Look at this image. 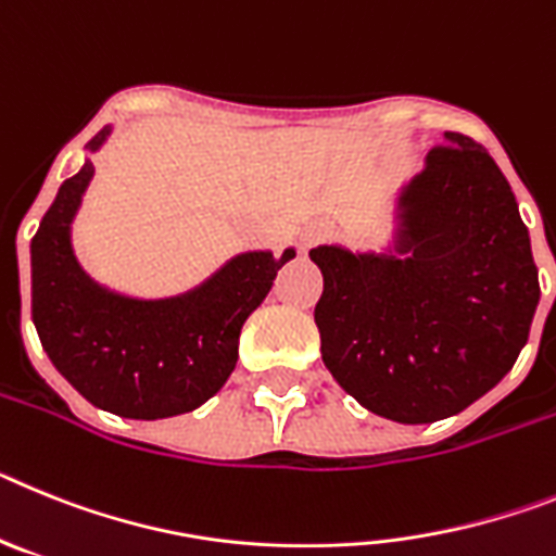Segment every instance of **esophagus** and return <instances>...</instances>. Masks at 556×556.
<instances>
[{
	"label": "esophagus",
	"instance_id": "obj_1",
	"mask_svg": "<svg viewBox=\"0 0 556 556\" xmlns=\"http://www.w3.org/2000/svg\"><path fill=\"white\" fill-rule=\"evenodd\" d=\"M318 238H321V226H307L305 238H302V240H305V249H307V245L316 243Z\"/></svg>",
	"mask_w": 556,
	"mask_h": 556
}]
</instances>
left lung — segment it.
Listing matches in <instances>:
<instances>
[{"label":"left lung","mask_w":556,"mask_h":556,"mask_svg":"<svg viewBox=\"0 0 556 556\" xmlns=\"http://www.w3.org/2000/svg\"><path fill=\"white\" fill-rule=\"evenodd\" d=\"M325 291L321 358L366 412L437 422L484 397L515 366L540 302L518 201L495 159L445 131L394 201L380 251L311 249Z\"/></svg>","instance_id":"1"}]
</instances>
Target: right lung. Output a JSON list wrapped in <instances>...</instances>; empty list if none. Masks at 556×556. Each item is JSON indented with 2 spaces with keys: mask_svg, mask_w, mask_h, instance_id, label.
<instances>
[{
  "mask_svg": "<svg viewBox=\"0 0 556 556\" xmlns=\"http://www.w3.org/2000/svg\"><path fill=\"white\" fill-rule=\"evenodd\" d=\"M111 125L86 151L98 153ZM94 164L66 178L30 243L33 325L41 346L91 405L125 419H164L204 405L238 364L245 318L263 305L282 257L243 251L185 293L137 299L94 282L72 249L75 220Z\"/></svg>",
  "mask_w": 556,
  "mask_h": 556,
  "instance_id": "right-lung-1",
  "label": "right lung"
}]
</instances>
